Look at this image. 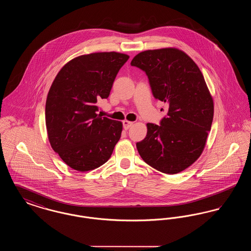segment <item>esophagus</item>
Masks as SVG:
<instances>
[{
	"label": "esophagus",
	"instance_id": "esophagus-1",
	"mask_svg": "<svg viewBox=\"0 0 251 251\" xmlns=\"http://www.w3.org/2000/svg\"><path fill=\"white\" fill-rule=\"evenodd\" d=\"M132 124H133V122H132V121H129V120H125L123 121V128H124L125 130H128L130 127L132 126Z\"/></svg>",
	"mask_w": 251,
	"mask_h": 251
}]
</instances>
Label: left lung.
I'll use <instances>...</instances> for the list:
<instances>
[{"instance_id":"8db88e82","label":"left lung","mask_w":251,"mask_h":251,"mask_svg":"<svg viewBox=\"0 0 251 251\" xmlns=\"http://www.w3.org/2000/svg\"><path fill=\"white\" fill-rule=\"evenodd\" d=\"M131 66L146 72L152 94L168 105L161 125L147 124L136 148L144 161L166 174H177L201 155L214 118V100L198 65L177 48L148 50Z\"/></svg>"}]
</instances>
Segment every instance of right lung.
Segmentation results:
<instances>
[{
  "mask_svg": "<svg viewBox=\"0 0 251 251\" xmlns=\"http://www.w3.org/2000/svg\"><path fill=\"white\" fill-rule=\"evenodd\" d=\"M129 55L117 51L83 54L69 61L49 90L45 120L52 150L72 169L102 166L119 142L122 122L101 118L98 101L107 99Z\"/></svg>",
  "mask_w": 251,
  "mask_h": 251,
  "instance_id": "obj_1",
  "label": "right lung"
}]
</instances>
